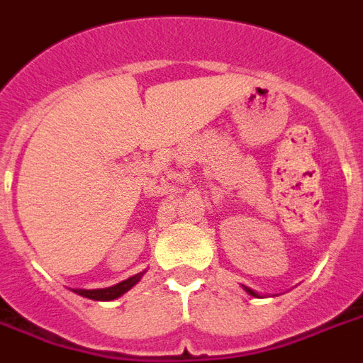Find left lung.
Here are the masks:
<instances>
[{
    "label": "left lung",
    "mask_w": 363,
    "mask_h": 363,
    "mask_svg": "<svg viewBox=\"0 0 363 363\" xmlns=\"http://www.w3.org/2000/svg\"><path fill=\"white\" fill-rule=\"evenodd\" d=\"M242 289H245V291H247L248 295H252V296H262V295H259V293L254 291V289H250V287H247V286H242Z\"/></svg>",
    "instance_id": "obj_1"
}]
</instances>
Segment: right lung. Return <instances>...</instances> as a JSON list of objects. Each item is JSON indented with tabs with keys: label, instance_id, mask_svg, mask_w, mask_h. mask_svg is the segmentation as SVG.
<instances>
[{
	"label": "right lung",
	"instance_id": "add662e5",
	"mask_svg": "<svg viewBox=\"0 0 363 363\" xmlns=\"http://www.w3.org/2000/svg\"><path fill=\"white\" fill-rule=\"evenodd\" d=\"M145 272L146 271L137 272V274L130 277L128 280H122V282L115 284V286L111 287H104V289H72V291L77 293V295L81 296H85V298H91V301H115V298L124 295L125 291H130L131 287L143 278Z\"/></svg>",
	"mask_w": 363,
	"mask_h": 363
}]
</instances>
